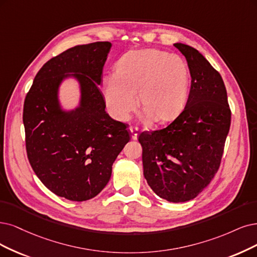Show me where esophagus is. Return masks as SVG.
<instances>
[{"mask_svg":"<svg viewBox=\"0 0 257 257\" xmlns=\"http://www.w3.org/2000/svg\"><path fill=\"white\" fill-rule=\"evenodd\" d=\"M129 130H130V132H131V138H132V140H137V139H138V128H136V127H130Z\"/></svg>","mask_w":257,"mask_h":257,"instance_id":"34e87169","label":"esophagus"}]
</instances>
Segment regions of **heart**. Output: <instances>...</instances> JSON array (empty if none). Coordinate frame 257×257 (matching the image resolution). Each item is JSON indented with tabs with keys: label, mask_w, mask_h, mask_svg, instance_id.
I'll return each mask as SVG.
<instances>
[{
	"label": "heart",
	"mask_w": 257,
	"mask_h": 257,
	"mask_svg": "<svg viewBox=\"0 0 257 257\" xmlns=\"http://www.w3.org/2000/svg\"><path fill=\"white\" fill-rule=\"evenodd\" d=\"M191 74L180 56L146 49L120 57L116 74L104 79L103 97L113 117L126 120L137 107V93L144 117L168 121L185 106Z\"/></svg>",
	"instance_id": "obj_1"
}]
</instances>
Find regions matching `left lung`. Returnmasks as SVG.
Wrapping results in <instances>:
<instances>
[{"instance_id": "8db88e82", "label": "left lung", "mask_w": 257, "mask_h": 257, "mask_svg": "<svg viewBox=\"0 0 257 257\" xmlns=\"http://www.w3.org/2000/svg\"><path fill=\"white\" fill-rule=\"evenodd\" d=\"M188 64L192 82L186 104L167 127L143 131L144 177L169 202L200 194L218 172L231 125V109L221 75L194 47L175 43Z\"/></svg>"}]
</instances>
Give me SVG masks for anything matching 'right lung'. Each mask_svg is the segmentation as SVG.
<instances>
[{"mask_svg":"<svg viewBox=\"0 0 257 257\" xmlns=\"http://www.w3.org/2000/svg\"><path fill=\"white\" fill-rule=\"evenodd\" d=\"M111 43L76 45L53 57L37 73L23 107L30 164L55 195L72 201L97 196L109 182L113 162L129 140L127 123L112 119L98 84ZM75 72L82 84V106L58 107L56 91Z\"/></svg>","mask_w":257,"mask_h":257,"instance_id":"right-lung-1","label":"right lung"}]
</instances>
